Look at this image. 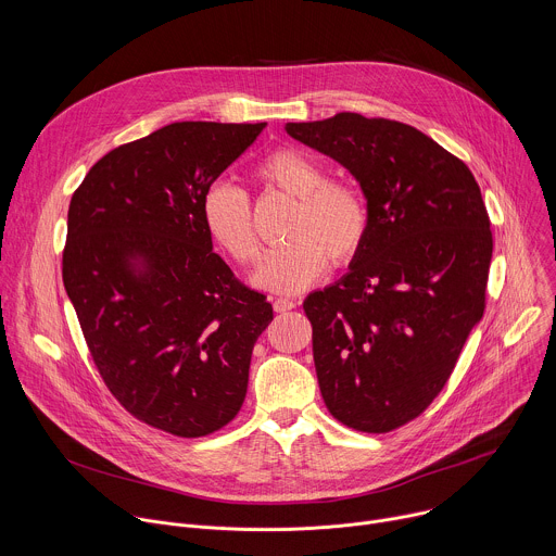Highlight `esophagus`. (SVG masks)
Here are the masks:
<instances>
[{
  "label": "esophagus",
  "mask_w": 556,
  "mask_h": 556,
  "mask_svg": "<svg viewBox=\"0 0 556 556\" xmlns=\"http://www.w3.org/2000/svg\"><path fill=\"white\" fill-rule=\"evenodd\" d=\"M294 305H296V303L290 301V299H275V301H273V307H275V312H279V314H281V312H290Z\"/></svg>",
  "instance_id": "esophagus-1"
}]
</instances>
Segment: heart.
Here are the masks:
<instances>
[{"label": "heart", "mask_w": 556, "mask_h": 556, "mask_svg": "<svg viewBox=\"0 0 556 556\" xmlns=\"http://www.w3.org/2000/svg\"><path fill=\"white\" fill-rule=\"evenodd\" d=\"M270 188L296 199L286 247L264 255L253 283L262 290L294 294L318 281L329 262L349 264L368 233V210L362 194L346 182L327 180L325 169L299 150L283 148L257 165ZM203 225L210 238L233 262L249 266L260 257L253 205L231 182H214L203 197Z\"/></svg>", "instance_id": "1"}]
</instances>
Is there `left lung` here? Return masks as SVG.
I'll return each instance as SVG.
<instances>
[{"mask_svg":"<svg viewBox=\"0 0 556 556\" xmlns=\"http://www.w3.org/2000/svg\"><path fill=\"white\" fill-rule=\"evenodd\" d=\"M359 182L368 233L349 273L303 309L327 410L382 434L419 417L484 314L491 223L471 169L421 130L336 113L288 122Z\"/></svg>","mask_w":556,"mask_h":556,"instance_id":"8db88e82","label":"left lung"}]
</instances>
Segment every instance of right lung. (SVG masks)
Returning a JSON list of instances; mask_svg holds the SVG:
<instances>
[{"instance_id": "obj_1", "label": "right lung", "mask_w": 556, "mask_h": 556, "mask_svg": "<svg viewBox=\"0 0 556 556\" xmlns=\"http://www.w3.org/2000/svg\"><path fill=\"white\" fill-rule=\"evenodd\" d=\"M266 124L174 122L104 154L74 192L63 283L113 397L182 439L242 408L251 353L273 320L203 225L212 182Z\"/></svg>"}]
</instances>
